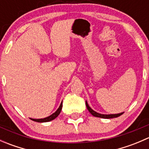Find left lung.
Wrapping results in <instances>:
<instances>
[{
    "instance_id": "8db88e82",
    "label": "left lung",
    "mask_w": 149,
    "mask_h": 149,
    "mask_svg": "<svg viewBox=\"0 0 149 149\" xmlns=\"http://www.w3.org/2000/svg\"><path fill=\"white\" fill-rule=\"evenodd\" d=\"M86 106L87 109L89 111L90 113L92 115H94V117H97V118H106V119H109V118H118V117L120 116L121 115H123V113H119V114H115V115H102V114L97 113L95 111L93 110L92 109H91L88 104L86 102Z\"/></svg>"
}]
</instances>
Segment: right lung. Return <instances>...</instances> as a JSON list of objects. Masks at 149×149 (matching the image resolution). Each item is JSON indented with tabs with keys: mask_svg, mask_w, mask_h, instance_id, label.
<instances>
[{
	"mask_svg": "<svg viewBox=\"0 0 149 149\" xmlns=\"http://www.w3.org/2000/svg\"><path fill=\"white\" fill-rule=\"evenodd\" d=\"M62 107H63V102H61V105H60L59 108L57 109V111L55 112H54L52 115H51L50 116L47 117V118H43V119H31L33 121H35V122H38V123H45V122H49L52 120L55 119L59 115V114L61 113V109H62Z\"/></svg>",
	"mask_w": 149,
	"mask_h": 149,
	"instance_id": "1",
	"label": "right lung"
}]
</instances>
